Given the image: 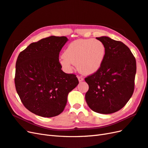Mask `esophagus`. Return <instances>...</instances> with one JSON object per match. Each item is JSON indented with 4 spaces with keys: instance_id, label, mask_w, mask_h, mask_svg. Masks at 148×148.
<instances>
[{
    "instance_id": "esophagus-1",
    "label": "esophagus",
    "mask_w": 148,
    "mask_h": 148,
    "mask_svg": "<svg viewBox=\"0 0 148 148\" xmlns=\"http://www.w3.org/2000/svg\"><path fill=\"white\" fill-rule=\"evenodd\" d=\"M77 78H78V80H79V82H82V81H84V78L81 76H78Z\"/></svg>"
}]
</instances>
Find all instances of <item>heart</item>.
<instances>
[{
    "label": "heart",
    "instance_id": "1",
    "mask_svg": "<svg viewBox=\"0 0 148 148\" xmlns=\"http://www.w3.org/2000/svg\"><path fill=\"white\" fill-rule=\"evenodd\" d=\"M106 48L99 40H77L72 42L65 49L60 59V64L67 72L77 65L80 73L89 75L95 73L102 66Z\"/></svg>",
    "mask_w": 148,
    "mask_h": 148
}]
</instances>
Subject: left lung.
<instances>
[{"label":"left lung","mask_w":148,"mask_h":148,"mask_svg":"<svg viewBox=\"0 0 148 148\" xmlns=\"http://www.w3.org/2000/svg\"><path fill=\"white\" fill-rule=\"evenodd\" d=\"M106 48L100 68L85 78L88 85L86 100L95 112L110 114L120 110L133 94L136 60L129 48L108 36L96 38Z\"/></svg>","instance_id":"8db88e82"}]
</instances>
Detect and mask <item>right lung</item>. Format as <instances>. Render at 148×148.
<instances>
[{"instance_id":"add662e5","label":"right lung","mask_w":148,"mask_h":148,"mask_svg":"<svg viewBox=\"0 0 148 148\" xmlns=\"http://www.w3.org/2000/svg\"><path fill=\"white\" fill-rule=\"evenodd\" d=\"M68 39L51 36L32 43L16 62L15 85L22 103L29 112L53 117L64 110L69 93L76 87V75L61 70L59 54Z\"/></svg>"}]
</instances>
